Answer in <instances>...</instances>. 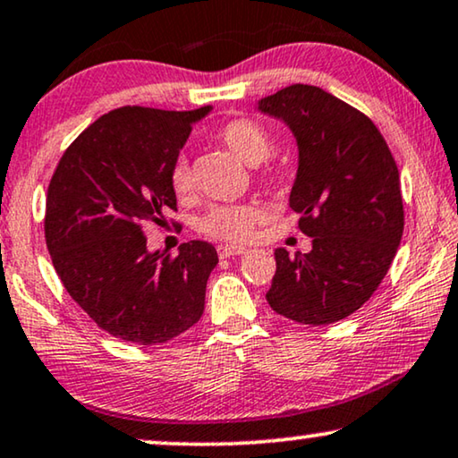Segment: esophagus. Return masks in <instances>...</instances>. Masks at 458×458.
I'll return each instance as SVG.
<instances>
[{"label": "esophagus", "instance_id": "34e87169", "mask_svg": "<svg viewBox=\"0 0 458 458\" xmlns=\"http://www.w3.org/2000/svg\"><path fill=\"white\" fill-rule=\"evenodd\" d=\"M245 251H247L245 247H233V245H219L217 247L219 259H228V258H233V255H242Z\"/></svg>", "mask_w": 458, "mask_h": 458}]
</instances>
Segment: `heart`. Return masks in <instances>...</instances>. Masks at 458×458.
Listing matches in <instances>:
<instances>
[{
	"instance_id": "obj_1",
	"label": "heart",
	"mask_w": 458,
	"mask_h": 458,
	"mask_svg": "<svg viewBox=\"0 0 458 458\" xmlns=\"http://www.w3.org/2000/svg\"><path fill=\"white\" fill-rule=\"evenodd\" d=\"M219 144H224L230 152H234L241 161L255 165V175L259 180L270 182L276 175V169L270 165L267 158L274 152V136L266 125L249 117H236L224 121L213 131ZM169 188L174 197L184 200L192 192L191 167L186 157H178L169 169ZM264 217L259 205L255 203H234L211 207L203 217L199 219V230L205 236L224 242H245L251 239L255 225Z\"/></svg>"
}]
</instances>
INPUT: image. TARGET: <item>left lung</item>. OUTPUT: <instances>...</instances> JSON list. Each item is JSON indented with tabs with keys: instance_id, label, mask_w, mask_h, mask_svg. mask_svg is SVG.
Here are the masks:
<instances>
[{
	"instance_id": "1",
	"label": "left lung",
	"mask_w": 458,
	"mask_h": 458,
	"mask_svg": "<svg viewBox=\"0 0 458 458\" xmlns=\"http://www.w3.org/2000/svg\"><path fill=\"white\" fill-rule=\"evenodd\" d=\"M259 108L300 144L289 205L312 251L276 249L266 300L301 325H331L360 310L386 278L404 233L400 174L367 114L314 85L295 83Z\"/></svg>"
}]
</instances>
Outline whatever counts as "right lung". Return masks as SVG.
Segmentation results:
<instances>
[{"label":"right lung","mask_w":458,"mask_h":458,"mask_svg":"<svg viewBox=\"0 0 458 458\" xmlns=\"http://www.w3.org/2000/svg\"><path fill=\"white\" fill-rule=\"evenodd\" d=\"M207 113L114 108L79 133L54 169L47 251L77 306L113 337L158 345L203 316L216 247L191 241L178 255L148 253L144 228L165 225L178 209L169 169Z\"/></svg>","instance_id":"right-lung-1"}]
</instances>
